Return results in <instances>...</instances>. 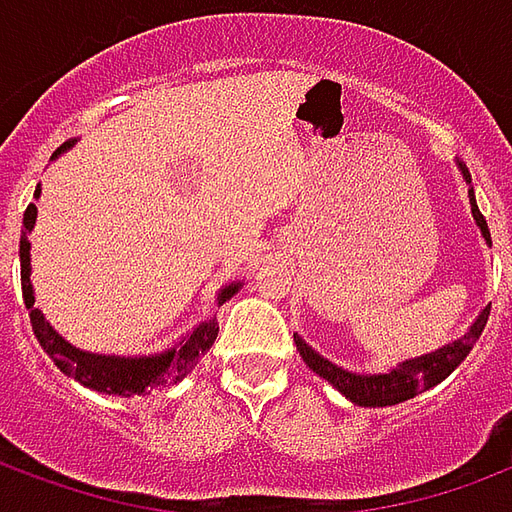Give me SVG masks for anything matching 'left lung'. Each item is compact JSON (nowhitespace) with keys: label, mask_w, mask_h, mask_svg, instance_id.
Wrapping results in <instances>:
<instances>
[{"label":"left lung","mask_w":512,"mask_h":512,"mask_svg":"<svg viewBox=\"0 0 512 512\" xmlns=\"http://www.w3.org/2000/svg\"><path fill=\"white\" fill-rule=\"evenodd\" d=\"M455 164H458V172H461L463 180H466V186H469V205H472L474 224H477V230H480V235L485 238V244H491L488 224H485L483 213H480L477 200H474L472 175H469V169H466L463 161H455ZM488 312H491V307H485V310L474 318V323L469 326V332L463 334V337H458V340L441 345V348L430 351V354L406 359V362L389 367L384 373H354V370H345V367L334 365L326 356L318 354L307 340H301L299 334H293V340H296V351H299V356L304 359V365L310 367L312 373H318L321 378H326V381H329L340 395L348 397L354 406L384 408L406 403V400H411L414 395L428 392L430 386L441 384L444 378L450 376L452 370L469 356L474 343L480 340L485 323H488Z\"/></svg>","instance_id":"1"}]
</instances>
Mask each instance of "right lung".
Wrapping results in <instances>:
<instances>
[{"label": "right lung", "instance_id": "add662e5", "mask_svg": "<svg viewBox=\"0 0 512 512\" xmlns=\"http://www.w3.org/2000/svg\"><path fill=\"white\" fill-rule=\"evenodd\" d=\"M73 145H76V139L65 142L51 158H60ZM38 197L40 186L35 189V200ZM35 219H38V205L29 202L27 213H24V227H21V244H18V257H21V293H24V304H27L29 321H32L38 343L43 345V351L51 356V362L60 367L65 376H71L73 381H79V384L93 389V392H104V395H150L156 389H167V386L183 381L202 356L211 351L213 340L219 334L216 318L202 321L186 337H180L172 348H164V351H156V354H95V351H84V348H76V345L68 343L46 321V315L35 307V288H32V279H29L32 277V255H29L32 244H29L27 238L32 233V227H35ZM241 285H244L241 279L222 285V290L216 293V304L222 307L224 301L233 299L235 293L241 290Z\"/></svg>", "mask_w": 512, "mask_h": 512}]
</instances>
